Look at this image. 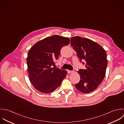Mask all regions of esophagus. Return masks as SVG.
Masks as SVG:
<instances>
[{"label": "esophagus", "instance_id": "34e87169", "mask_svg": "<svg viewBox=\"0 0 124 124\" xmlns=\"http://www.w3.org/2000/svg\"><path fill=\"white\" fill-rule=\"evenodd\" d=\"M67 72L69 74H70V73H71L72 72V71H71V70H67Z\"/></svg>", "mask_w": 124, "mask_h": 124}]
</instances>
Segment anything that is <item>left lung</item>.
<instances>
[{"instance_id": "8db88e82", "label": "left lung", "mask_w": 124, "mask_h": 124, "mask_svg": "<svg viewBox=\"0 0 124 124\" xmlns=\"http://www.w3.org/2000/svg\"><path fill=\"white\" fill-rule=\"evenodd\" d=\"M71 46L77 53L81 62L85 64V70L78 71L80 81L75 85L76 88L84 93L96 89L105 77L107 66L105 50L93 40L79 36L70 38ZM85 60V64L82 61Z\"/></svg>"}]
</instances>
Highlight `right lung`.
<instances>
[{
  "instance_id": "1",
  "label": "right lung",
  "mask_w": 124,
  "mask_h": 124,
  "mask_svg": "<svg viewBox=\"0 0 124 124\" xmlns=\"http://www.w3.org/2000/svg\"><path fill=\"white\" fill-rule=\"evenodd\" d=\"M70 42L68 38L55 35L37 42L30 49L26 59L27 70L29 80L37 90L48 94L61 85L67 71L52 66L58 59L61 48Z\"/></svg>"
}]
</instances>
